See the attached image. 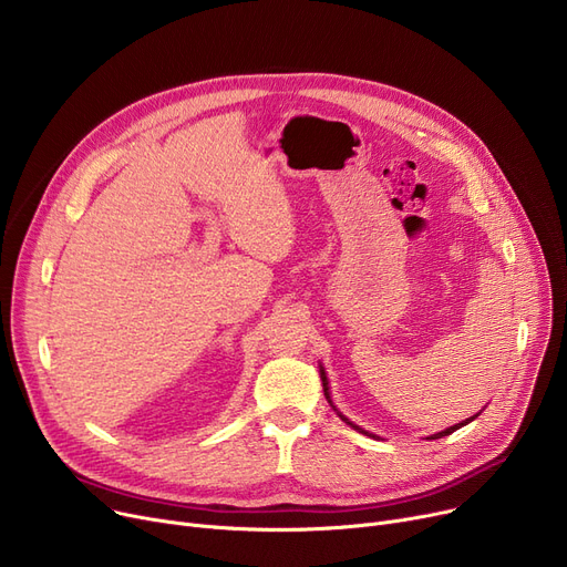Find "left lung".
Returning a JSON list of instances; mask_svg holds the SVG:
<instances>
[{
	"mask_svg": "<svg viewBox=\"0 0 567 567\" xmlns=\"http://www.w3.org/2000/svg\"><path fill=\"white\" fill-rule=\"evenodd\" d=\"M319 374H321V383H323V395H326V400H329V404L333 406V400H331V393H329V379H326V372H323V368L319 365ZM336 409V406H333ZM338 411V409H336ZM338 415H340V419L347 423V425H351L353 430H359L361 434H365V436H374V434H370V432H365L363 427H359V425H353L349 419H344V415L338 411ZM478 415L481 413H475V415H471V419H466V421H462V423H457V425H453V427H449V430H443V432H436V434H432V436H427V439H441V436H449V434H453L455 430H460V427H464L466 423H471V421H475V419H478ZM377 439V436H374Z\"/></svg>",
	"mask_w": 567,
	"mask_h": 567,
	"instance_id": "obj_1",
	"label": "left lung"
}]
</instances>
